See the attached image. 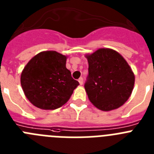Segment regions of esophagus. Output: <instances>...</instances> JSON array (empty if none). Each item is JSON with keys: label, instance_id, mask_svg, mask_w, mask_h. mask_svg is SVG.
Segmentation results:
<instances>
[{"label": "esophagus", "instance_id": "1", "mask_svg": "<svg viewBox=\"0 0 154 154\" xmlns=\"http://www.w3.org/2000/svg\"><path fill=\"white\" fill-rule=\"evenodd\" d=\"M79 84L80 85H82V84H83V79L82 78H79Z\"/></svg>", "mask_w": 154, "mask_h": 154}]
</instances>
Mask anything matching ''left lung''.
<instances>
[{"instance_id": "1", "label": "left lung", "mask_w": 154, "mask_h": 154, "mask_svg": "<svg viewBox=\"0 0 154 154\" xmlns=\"http://www.w3.org/2000/svg\"><path fill=\"white\" fill-rule=\"evenodd\" d=\"M89 75L85 89L89 101L103 111L122 106L133 92L135 75L125 58L111 48L85 55Z\"/></svg>"}]
</instances>
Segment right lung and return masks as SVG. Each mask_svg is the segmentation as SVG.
Here are the masks:
<instances>
[{"label": "right lung", "instance_id": "1", "mask_svg": "<svg viewBox=\"0 0 154 154\" xmlns=\"http://www.w3.org/2000/svg\"><path fill=\"white\" fill-rule=\"evenodd\" d=\"M67 56L55 51L37 54L21 75L24 93L31 104L42 109H55L69 101L79 85L66 68Z\"/></svg>", "mask_w": 154, "mask_h": 154}]
</instances>
